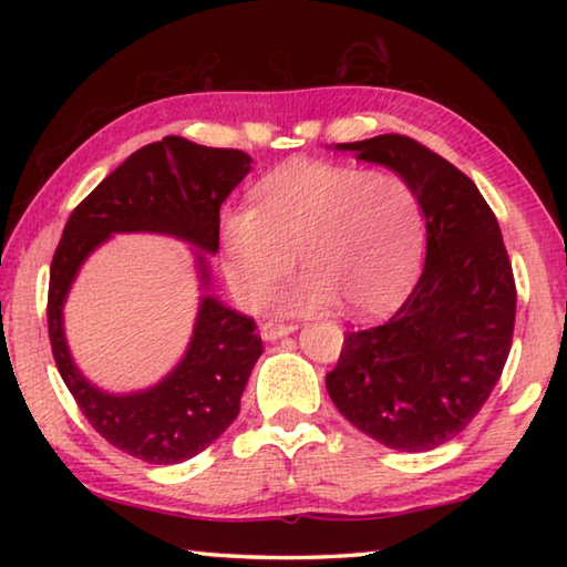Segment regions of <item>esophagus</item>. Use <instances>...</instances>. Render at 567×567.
Masks as SVG:
<instances>
[{
    "label": "esophagus",
    "instance_id": "1",
    "mask_svg": "<svg viewBox=\"0 0 567 567\" xmlns=\"http://www.w3.org/2000/svg\"><path fill=\"white\" fill-rule=\"evenodd\" d=\"M297 330V324H280V322H265L262 328H260V334H262V340H267V342H275V340H280V338H285V334H292Z\"/></svg>",
    "mask_w": 567,
    "mask_h": 567
}]
</instances>
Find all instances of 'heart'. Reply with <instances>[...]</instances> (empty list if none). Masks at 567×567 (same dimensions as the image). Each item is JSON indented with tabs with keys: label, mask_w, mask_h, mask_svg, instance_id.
I'll return each mask as SVG.
<instances>
[{
	"label": "heart",
	"mask_w": 567,
	"mask_h": 567,
	"mask_svg": "<svg viewBox=\"0 0 567 567\" xmlns=\"http://www.w3.org/2000/svg\"><path fill=\"white\" fill-rule=\"evenodd\" d=\"M257 207H227L219 249L229 290L245 307L265 300L292 267L305 270L275 292L287 315L342 302L352 315L398 305L420 272L425 217L405 179L330 162H292L255 187Z\"/></svg>",
	"instance_id": "obj_1"
}]
</instances>
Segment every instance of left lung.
<instances>
[{"label": "left lung", "instance_id": "obj_1", "mask_svg": "<svg viewBox=\"0 0 567 567\" xmlns=\"http://www.w3.org/2000/svg\"><path fill=\"white\" fill-rule=\"evenodd\" d=\"M395 172L425 217V267L385 324L344 334L328 378L342 417L380 445L425 453L463 433L501 380L515 280L501 225L475 182L402 134L334 145Z\"/></svg>", "mask_w": 567, "mask_h": 567}]
</instances>
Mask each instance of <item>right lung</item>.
Here are the masks:
<instances>
[{
	"label": "right lung",
	"mask_w": 567,
	"mask_h": 567,
	"mask_svg": "<svg viewBox=\"0 0 567 567\" xmlns=\"http://www.w3.org/2000/svg\"><path fill=\"white\" fill-rule=\"evenodd\" d=\"M252 169L239 150L165 137L134 152L76 205L50 270V342L66 390L90 425L124 453L150 465H175L203 453L233 425L262 340L255 320L209 295L207 255L219 247V207ZM175 236L193 247L200 307L183 360L155 386L107 393L73 364L63 334V302L81 265L112 234Z\"/></svg>",
	"instance_id": "add662e5"
}]
</instances>
